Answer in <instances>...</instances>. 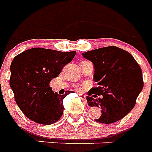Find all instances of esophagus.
I'll return each mask as SVG.
<instances>
[{"label":"esophagus","instance_id":"esophagus-1","mask_svg":"<svg viewBox=\"0 0 152 152\" xmlns=\"http://www.w3.org/2000/svg\"><path fill=\"white\" fill-rule=\"evenodd\" d=\"M80 96V98H81V100H83V101L85 103H87V96H84V95H82V94H79Z\"/></svg>","mask_w":152,"mask_h":152}]
</instances>
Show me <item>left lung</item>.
<instances>
[{
	"instance_id": "1",
	"label": "left lung",
	"mask_w": 152,
	"mask_h": 152,
	"mask_svg": "<svg viewBox=\"0 0 152 152\" xmlns=\"http://www.w3.org/2000/svg\"><path fill=\"white\" fill-rule=\"evenodd\" d=\"M82 55L94 64V80L98 84L88 91L87 96L90 107L102 110L100 117L94 120L104 124L119 121L133 109L144 86L139 64L130 53L116 46L103 47ZM93 94L103 98L96 100Z\"/></svg>"
}]
</instances>
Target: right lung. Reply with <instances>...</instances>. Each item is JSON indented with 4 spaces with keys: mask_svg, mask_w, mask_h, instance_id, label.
I'll use <instances>...</instances> for the list:
<instances>
[{
    "mask_svg": "<svg viewBox=\"0 0 152 152\" xmlns=\"http://www.w3.org/2000/svg\"><path fill=\"white\" fill-rule=\"evenodd\" d=\"M75 55L76 51L33 48L14 57L10 64V87L19 108L30 120L51 125L61 117L63 100L72 91L58 94L52 91L49 83Z\"/></svg>",
    "mask_w": 152,
    "mask_h": 152,
    "instance_id": "right-lung-1",
    "label": "right lung"
}]
</instances>
